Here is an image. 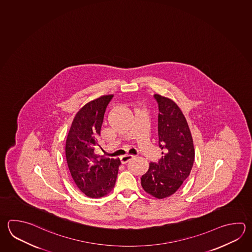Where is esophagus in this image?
I'll return each instance as SVG.
<instances>
[{
	"label": "esophagus",
	"instance_id": "obj_1",
	"mask_svg": "<svg viewBox=\"0 0 252 252\" xmlns=\"http://www.w3.org/2000/svg\"><path fill=\"white\" fill-rule=\"evenodd\" d=\"M133 158L134 156H132V155H125V156L121 157V162H122V163H128V161L131 160Z\"/></svg>",
	"mask_w": 252,
	"mask_h": 252
}]
</instances>
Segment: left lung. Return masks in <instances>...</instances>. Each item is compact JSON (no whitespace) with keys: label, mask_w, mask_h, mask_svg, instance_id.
<instances>
[{"label":"left lung","mask_w":252,"mask_h":252,"mask_svg":"<svg viewBox=\"0 0 252 252\" xmlns=\"http://www.w3.org/2000/svg\"><path fill=\"white\" fill-rule=\"evenodd\" d=\"M154 97L159 110L158 146L163 152L158 163H149L141 185L153 197L164 198L176 192L189 177L195 150L187 121L177 104L160 94Z\"/></svg>","instance_id":"1"}]
</instances>
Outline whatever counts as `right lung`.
<instances>
[{
	"label": "right lung",
	"instance_id": "add662e5",
	"mask_svg": "<svg viewBox=\"0 0 252 252\" xmlns=\"http://www.w3.org/2000/svg\"><path fill=\"white\" fill-rule=\"evenodd\" d=\"M114 94L103 95L85 104L75 115L66 140L65 154L71 177L86 196L102 197L114 189L120 159L94 153L105 109Z\"/></svg>",
	"mask_w": 252,
	"mask_h": 252
}]
</instances>
